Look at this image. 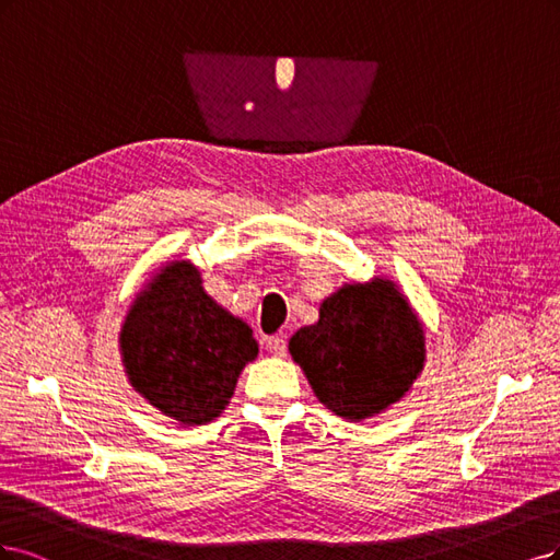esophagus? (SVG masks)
<instances>
[{
  "mask_svg": "<svg viewBox=\"0 0 560 560\" xmlns=\"http://www.w3.org/2000/svg\"><path fill=\"white\" fill-rule=\"evenodd\" d=\"M265 347H267V351H269V353H275V355H285V339H283V337H279V335L269 337V339L265 341Z\"/></svg>",
  "mask_w": 560,
  "mask_h": 560,
  "instance_id": "obj_1",
  "label": "esophagus"
}]
</instances>
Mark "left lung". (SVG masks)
<instances>
[{
  "label": "left lung",
  "instance_id": "left-lung-1",
  "mask_svg": "<svg viewBox=\"0 0 560 560\" xmlns=\"http://www.w3.org/2000/svg\"><path fill=\"white\" fill-rule=\"evenodd\" d=\"M320 405L363 421L386 411L417 382L425 335L407 298L388 279L345 283L323 300L314 326L288 345Z\"/></svg>",
  "mask_w": 560,
  "mask_h": 560
}]
</instances>
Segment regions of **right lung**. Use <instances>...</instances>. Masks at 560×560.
<instances>
[{"instance_id":"1","label":"right lung","mask_w":560,"mask_h":560,"mask_svg":"<svg viewBox=\"0 0 560 560\" xmlns=\"http://www.w3.org/2000/svg\"><path fill=\"white\" fill-rule=\"evenodd\" d=\"M120 355L132 388L153 407L184 425H205L228 407L258 341L205 293L200 269L174 260L132 302Z\"/></svg>"}]
</instances>
